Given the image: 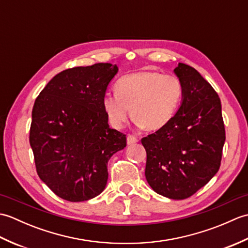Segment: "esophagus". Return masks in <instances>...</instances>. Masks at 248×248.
Segmentation results:
<instances>
[{
    "mask_svg": "<svg viewBox=\"0 0 248 248\" xmlns=\"http://www.w3.org/2000/svg\"><path fill=\"white\" fill-rule=\"evenodd\" d=\"M138 140H139L138 138H136V136H134V135H132V134H129L127 136V143H128V145L135 144Z\"/></svg>",
    "mask_w": 248,
    "mask_h": 248,
    "instance_id": "34e87169",
    "label": "esophagus"
}]
</instances>
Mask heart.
<instances>
[{
	"label": "heart",
	"instance_id": "1",
	"mask_svg": "<svg viewBox=\"0 0 248 248\" xmlns=\"http://www.w3.org/2000/svg\"><path fill=\"white\" fill-rule=\"evenodd\" d=\"M180 78L156 71H140L121 77L115 93H107L102 107L109 124L120 129L133 117L147 130H157L171 119L182 97Z\"/></svg>",
	"mask_w": 248,
	"mask_h": 248
}]
</instances>
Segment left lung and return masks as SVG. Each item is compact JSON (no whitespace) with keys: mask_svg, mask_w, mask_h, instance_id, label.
<instances>
[{"mask_svg":"<svg viewBox=\"0 0 248 248\" xmlns=\"http://www.w3.org/2000/svg\"><path fill=\"white\" fill-rule=\"evenodd\" d=\"M175 73L183 87L180 108L141 144L147 152L145 176L152 189L170 199H186L218 171L226 135L220 100L210 83L182 62Z\"/></svg>","mask_w":248,"mask_h":248,"instance_id":"obj_1","label":"left lung"}]
</instances>
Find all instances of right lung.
I'll use <instances>...</instances> for the list:
<instances>
[{"label": "right lung", "instance_id": "1", "mask_svg": "<svg viewBox=\"0 0 248 248\" xmlns=\"http://www.w3.org/2000/svg\"><path fill=\"white\" fill-rule=\"evenodd\" d=\"M118 68L108 62L73 67L56 75L36 98L30 144L39 178L57 196L85 202L101 193L108 162L127 146L109 128L102 98Z\"/></svg>", "mask_w": 248, "mask_h": 248}]
</instances>
